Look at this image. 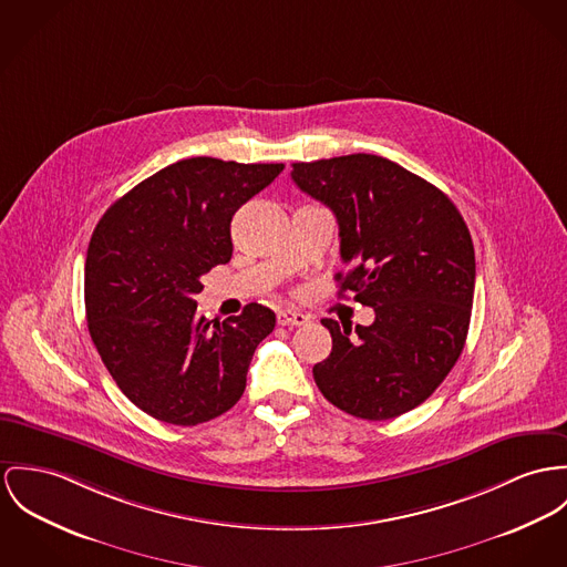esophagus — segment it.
Instances as JSON below:
<instances>
[{"instance_id":"1","label":"esophagus","mask_w":567,"mask_h":567,"mask_svg":"<svg viewBox=\"0 0 567 567\" xmlns=\"http://www.w3.org/2000/svg\"><path fill=\"white\" fill-rule=\"evenodd\" d=\"M276 319H278V326H305L308 321L305 312H298V310H291V308L280 310Z\"/></svg>"}]
</instances>
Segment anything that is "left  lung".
Listing matches in <instances>:
<instances>
[{"label":"left lung","instance_id":"8db88e82","mask_svg":"<svg viewBox=\"0 0 567 567\" xmlns=\"http://www.w3.org/2000/svg\"><path fill=\"white\" fill-rule=\"evenodd\" d=\"M296 185L339 221V296L371 306V326L321 319L332 351L312 367L321 394L351 416L386 421L421 405L457 362L475 293V248L436 185L355 153L293 164Z\"/></svg>","mask_w":567,"mask_h":567}]
</instances>
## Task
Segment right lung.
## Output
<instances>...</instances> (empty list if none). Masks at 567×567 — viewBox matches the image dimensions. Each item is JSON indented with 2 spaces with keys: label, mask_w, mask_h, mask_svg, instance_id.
Masks as SVG:
<instances>
[{
  "label": "right lung",
  "mask_w": 567,
  "mask_h": 567,
  "mask_svg": "<svg viewBox=\"0 0 567 567\" xmlns=\"http://www.w3.org/2000/svg\"><path fill=\"white\" fill-rule=\"evenodd\" d=\"M282 168L181 159L99 219L87 246V330L118 389L153 419L192 427L241 399L276 315L252 302L212 326L196 315L194 296L200 276L233 257L235 212Z\"/></svg>",
  "instance_id": "right-lung-1"
}]
</instances>
